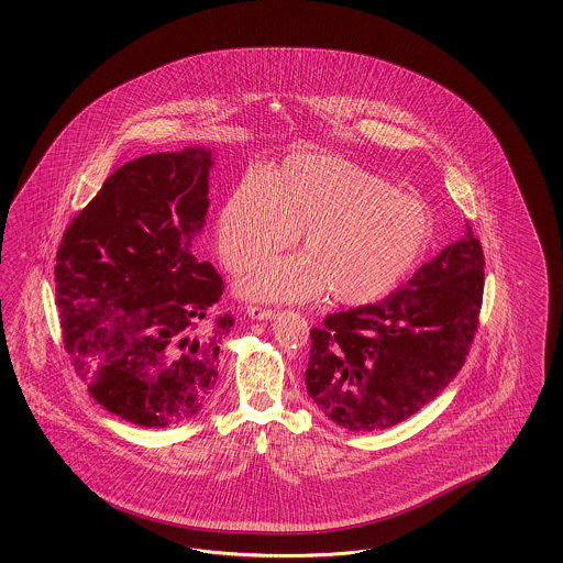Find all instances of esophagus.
<instances>
[{"mask_svg":"<svg viewBox=\"0 0 563 563\" xmlns=\"http://www.w3.org/2000/svg\"><path fill=\"white\" fill-rule=\"evenodd\" d=\"M247 316L252 320H273L276 311L268 309V307L247 306Z\"/></svg>","mask_w":563,"mask_h":563,"instance_id":"obj_1","label":"esophagus"}]
</instances>
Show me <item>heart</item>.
<instances>
[{
    "instance_id": "b5f03b06",
    "label": "heart",
    "mask_w": 563,
    "mask_h": 563,
    "mask_svg": "<svg viewBox=\"0 0 563 563\" xmlns=\"http://www.w3.org/2000/svg\"><path fill=\"white\" fill-rule=\"evenodd\" d=\"M239 283L260 301L365 306L396 289L426 256L433 217L426 202L388 179L330 154H292L262 175H247L224 198L217 250L229 273L289 247Z\"/></svg>"
}]
</instances>
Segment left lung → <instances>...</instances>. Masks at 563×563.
<instances>
[{
	"label": "left lung",
	"instance_id": "left-lung-1",
	"mask_svg": "<svg viewBox=\"0 0 563 563\" xmlns=\"http://www.w3.org/2000/svg\"><path fill=\"white\" fill-rule=\"evenodd\" d=\"M485 257L466 235L379 303L325 316L311 328L307 394L349 431L396 426L461 372L478 325Z\"/></svg>",
	"mask_w": 563,
	"mask_h": 563
}]
</instances>
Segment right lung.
Returning <instances> with one entry per match:
<instances>
[{
  "label": "right lung",
  "mask_w": 563,
  "mask_h": 563,
  "mask_svg": "<svg viewBox=\"0 0 563 563\" xmlns=\"http://www.w3.org/2000/svg\"><path fill=\"white\" fill-rule=\"evenodd\" d=\"M212 153L144 154L115 170L69 222L55 301L69 361L102 409L142 427L205 407L233 316H212L221 274L194 256Z\"/></svg>",
  "instance_id": "1"
}]
</instances>
